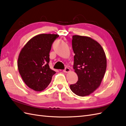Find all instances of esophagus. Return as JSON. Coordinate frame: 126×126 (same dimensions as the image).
<instances>
[{"instance_id":"esophagus-1","label":"esophagus","mask_w":126,"mask_h":126,"mask_svg":"<svg viewBox=\"0 0 126 126\" xmlns=\"http://www.w3.org/2000/svg\"><path fill=\"white\" fill-rule=\"evenodd\" d=\"M63 71L65 73H67V72L70 71V69L68 67H65V69H64V70H63Z\"/></svg>"}]
</instances>
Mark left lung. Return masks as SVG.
Listing matches in <instances>:
<instances>
[{
    "label": "left lung",
    "mask_w": 126,
    "mask_h": 126,
    "mask_svg": "<svg viewBox=\"0 0 126 126\" xmlns=\"http://www.w3.org/2000/svg\"><path fill=\"white\" fill-rule=\"evenodd\" d=\"M73 69L78 77L76 83L70 85L73 93L80 96L89 95L101 84L106 69L104 51L99 43L88 37L72 36Z\"/></svg>",
    "instance_id": "obj_1"
}]
</instances>
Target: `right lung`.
I'll list each match as a JSON object with an SVG mask.
<instances>
[{"instance_id":"obj_1","label":"right lung","mask_w":126,"mask_h":126,"mask_svg":"<svg viewBox=\"0 0 126 126\" xmlns=\"http://www.w3.org/2000/svg\"><path fill=\"white\" fill-rule=\"evenodd\" d=\"M59 37L55 34L37 35L28 42L19 55V73L25 84L34 91L44 90L56 73L49 67V54L53 43Z\"/></svg>"}]
</instances>
